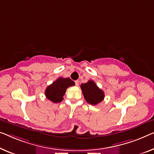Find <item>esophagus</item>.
Wrapping results in <instances>:
<instances>
[{
  "label": "esophagus",
  "instance_id": "obj_1",
  "mask_svg": "<svg viewBox=\"0 0 154 154\" xmlns=\"http://www.w3.org/2000/svg\"><path fill=\"white\" fill-rule=\"evenodd\" d=\"M75 85H76V86H79V81H78V80H76V81H75Z\"/></svg>",
  "mask_w": 154,
  "mask_h": 154
}]
</instances>
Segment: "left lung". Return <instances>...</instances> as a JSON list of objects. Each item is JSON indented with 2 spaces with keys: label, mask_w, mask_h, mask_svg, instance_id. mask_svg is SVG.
I'll return each instance as SVG.
<instances>
[{
  "label": "left lung",
  "mask_w": 154,
  "mask_h": 154,
  "mask_svg": "<svg viewBox=\"0 0 154 154\" xmlns=\"http://www.w3.org/2000/svg\"><path fill=\"white\" fill-rule=\"evenodd\" d=\"M81 88L84 99L88 104L97 105L104 100V91L101 90L95 83V82L92 80H89L85 84H82Z\"/></svg>",
  "instance_id": "1"
}]
</instances>
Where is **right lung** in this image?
Wrapping results in <instances>:
<instances>
[{"instance_id":"add662e5","label":"right lung","mask_w":154,"mask_h":154,"mask_svg":"<svg viewBox=\"0 0 154 154\" xmlns=\"http://www.w3.org/2000/svg\"><path fill=\"white\" fill-rule=\"evenodd\" d=\"M75 86V82L70 78L59 77L52 84L48 86L45 91L47 99L53 103H59L63 100L66 89L70 86Z\"/></svg>"}]
</instances>
